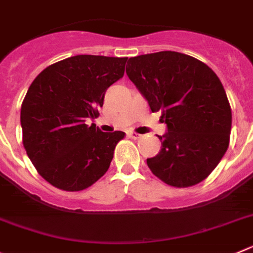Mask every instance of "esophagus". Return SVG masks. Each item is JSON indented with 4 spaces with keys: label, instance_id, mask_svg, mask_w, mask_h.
I'll return each mask as SVG.
<instances>
[{
    "label": "esophagus",
    "instance_id": "34e87169",
    "mask_svg": "<svg viewBox=\"0 0 253 253\" xmlns=\"http://www.w3.org/2000/svg\"><path fill=\"white\" fill-rule=\"evenodd\" d=\"M128 136L129 138H131V139H139L140 138V134H138V133H134V131H128Z\"/></svg>",
    "mask_w": 253,
    "mask_h": 253
}]
</instances>
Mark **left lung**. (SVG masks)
<instances>
[{
	"mask_svg": "<svg viewBox=\"0 0 253 253\" xmlns=\"http://www.w3.org/2000/svg\"><path fill=\"white\" fill-rule=\"evenodd\" d=\"M126 75L167 124L162 149L147 164L173 187L202 182L229 144L232 113L221 80L202 61L175 51L130 57Z\"/></svg>",
	"mask_w": 253,
	"mask_h": 253,
	"instance_id": "obj_1",
	"label": "left lung"
}]
</instances>
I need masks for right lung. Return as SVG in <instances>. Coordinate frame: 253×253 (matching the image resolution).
<instances>
[{
	"mask_svg": "<svg viewBox=\"0 0 253 253\" xmlns=\"http://www.w3.org/2000/svg\"><path fill=\"white\" fill-rule=\"evenodd\" d=\"M126 60L76 55L47 66L30 85L21 106L22 143L39 174L56 188L83 191L109 169L125 134L87 123L123 78Z\"/></svg>",
	"mask_w": 253,
	"mask_h": 253,
	"instance_id": "add662e5",
	"label": "right lung"
}]
</instances>
